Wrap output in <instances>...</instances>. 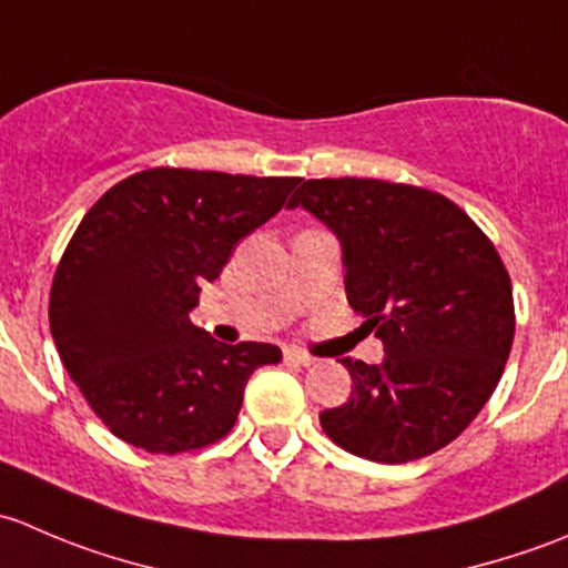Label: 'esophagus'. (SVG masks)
<instances>
[{"label":"esophagus","mask_w":568,"mask_h":568,"mask_svg":"<svg viewBox=\"0 0 568 568\" xmlns=\"http://www.w3.org/2000/svg\"><path fill=\"white\" fill-rule=\"evenodd\" d=\"M285 359L294 365H313L316 363V357H311L307 352H300V348H285Z\"/></svg>","instance_id":"esophagus-1"}]
</instances>
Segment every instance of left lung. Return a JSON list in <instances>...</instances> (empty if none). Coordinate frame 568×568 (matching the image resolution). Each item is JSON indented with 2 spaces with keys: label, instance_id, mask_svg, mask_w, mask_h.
<instances>
[{
  "label": "left lung",
  "instance_id": "1",
  "mask_svg": "<svg viewBox=\"0 0 568 568\" xmlns=\"http://www.w3.org/2000/svg\"><path fill=\"white\" fill-rule=\"evenodd\" d=\"M337 236L346 296L385 346L343 357L352 395L321 412L343 450L379 464L445 448L495 393L514 343V294L495 244L448 197L376 178L305 181L288 200Z\"/></svg>",
  "mask_w": 568,
  "mask_h": 568
}]
</instances>
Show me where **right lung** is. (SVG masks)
Returning <instances> with one entry per match:
<instances>
[{
  "mask_svg": "<svg viewBox=\"0 0 568 568\" xmlns=\"http://www.w3.org/2000/svg\"><path fill=\"white\" fill-rule=\"evenodd\" d=\"M300 178L156 168L84 214L49 296L51 337L90 409L148 454L197 450L236 423L272 343L214 341L189 321L233 250L272 220Z\"/></svg>",
  "mask_w": 568,
  "mask_h": 568,
  "instance_id": "obj_1",
  "label": "right lung"
}]
</instances>
